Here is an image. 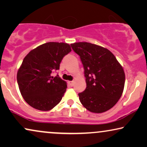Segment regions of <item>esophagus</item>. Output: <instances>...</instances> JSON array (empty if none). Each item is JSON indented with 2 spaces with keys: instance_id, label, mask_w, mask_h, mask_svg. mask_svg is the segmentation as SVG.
I'll return each instance as SVG.
<instances>
[{
  "instance_id": "1",
  "label": "esophagus",
  "mask_w": 147,
  "mask_h": 147,
  "mask_svg": "<svg viewBox=\"0 0 147 147\" xmlns=\"http://www.w3.org/2000/svg\"><path fill=\"white\" fill-rule=\"evenodd\" d=\"M68 84L71 86V87H73L74 86V84H75V82L74 81H68Z\"/></svg>"
}]
</instances>
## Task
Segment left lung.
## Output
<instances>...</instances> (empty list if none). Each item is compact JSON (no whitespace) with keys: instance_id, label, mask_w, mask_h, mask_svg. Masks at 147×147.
I'll return each instance as SVG.
<instances>
[{"instance_id":"8db88e82","label":"left lung","mask_w":147,"mask_h":147,"mask_svg":"<svg viewBox=\"0 0 147 147\" xmlns=\"http://www.w3.org/2000/svg\"><path fill=\"white\" fill-rule=\"evenodd\" d=\"M80 56L84 67L87 87L79 93V100L93 113L105 112L122 96L125 73L115 56L107 48L88 42L70 44Z\"/></svg>"}]
</instances>
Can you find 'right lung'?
Returning a JSON list of instances; mask_svg holds the SVG:
<instances>
[{"label":"right lung","mask_w":147,"mask_h":147,"mask_svg":"<svg viewBox=\"0 0 147 147\" xmlns=\"http://www.w3.org/2000/svg\"><path fill=\"white\" fill-rule=\"evenodd\" d=\"M71 52L66 43L48 42L34 49L25 56L18 70L17 83L21 94L28 104L41 111H49L60 103L67 85L59 76L64 56Z\"/></svg>","instance_id":"1"}]
</instances>
